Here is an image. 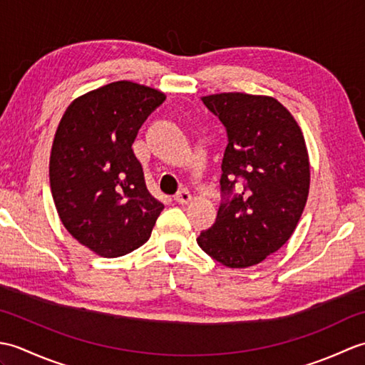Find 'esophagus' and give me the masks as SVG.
I'll use <instances>...</instances> for the list:
<instances>
[{"label": "esophagus", "mask_w": 365, "mask_h": 365, "mask_svg": "<svg viewBox=\"0 0 365 365\" xmlns=\"http://www.w3.org/2000/svg\"><path fill=\"white\" fill-rule=\"evenodd\" d=\"M174 199H175V202H178V204H182V205H187V204H190L191 202V195H190V191L188 190H180L177 192V195L174 196Z\"/></svg>", "instance_id": "esophagus-1"}]
</instances>
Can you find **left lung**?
<instances>
[{"label": "left lung", "mask_w": 365, "mask_h": 365, "mask_svg": "<svg viewBox=\"0 0 365 365\" xmlns=\"http://www.w3.org/2000/svg\"><path fill=\"white\" fill-rule=\"evenodd\" d=\"M202 102L226 127L229 144L221 165L222 202L197 245L224 267L257 265L289 242L304 210L311 185L304 136L273 97L222 92Z\"/></svg>", "instance_id": "left-lung-1"}]
</instances>
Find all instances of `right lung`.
Returning <instances> with one entry per match:
<instances>
[{
    "mask_svg": "<svg viewBox=\"0 0 365 365\" xmlns=\"http://www.w3.org/2000/svg\"><path fill=\"white\" fill-rule=\"evenodd\" d=\"M165 98L144 84L114 81L75 98L58 125L50 155L54 205L68 234L102 257L143 246L165 208L131 149Z\"/></svg>",
    "mask_w": 365,
    "mask_h": 365,
    "instance_id": "right-lung-1",
    "label": "right lung"
}]
</instances>
